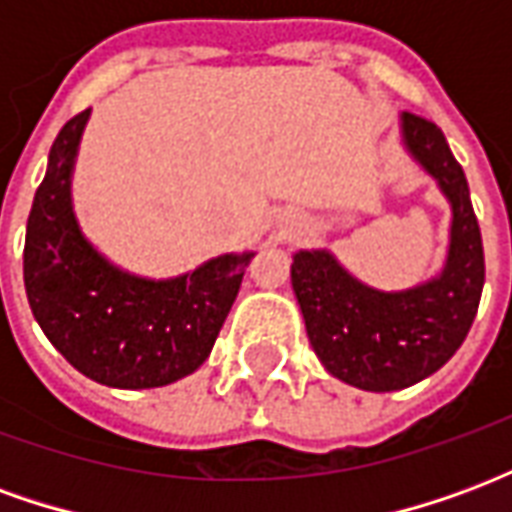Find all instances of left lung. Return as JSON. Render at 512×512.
<instances>
[{"mask_svg": "<svg viewBox=\"0 0 512 512\" xmlns=\"http://www.w3.org/2000/svg\"><path fill=\"white\" fill-rule=\"evenodd\" d=\"M400 131L450 200V252L439 277L384 293L351 277L326 249L299 252L290 266L312 351L334 378L367 392L406 389L447 365L472 329L485 282L469 183L441 128L403 112Z\"/></svg>", "mask_w": 512, "mask_h": 512, "instance_id": "1", "label": "left lung"}]
</instances>
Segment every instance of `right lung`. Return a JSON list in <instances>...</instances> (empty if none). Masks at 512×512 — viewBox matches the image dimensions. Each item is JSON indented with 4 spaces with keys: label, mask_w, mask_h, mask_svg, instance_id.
I'll list each match as a JSON object with an SVG mask.
<instances>
[{
    "label": "right lung",
    "mask_w": 512,
    "mask_h": 512,
    "mask_svg": "<svg viewBox=\"0 0 512 512\" xmlns=\"http://www.w3.org/2000/svg\"><path fill=\"white\" fill-rule=\"evenodd\" d=\"M90 109L54 139L24 244L35 321L79 373L117 389L167 386L208 359L255 252L213 257L175 279H142L98 255L76 224L71 172Z\"/></svg>",
    "instance_id": "obj_1"
}]
</instances>
